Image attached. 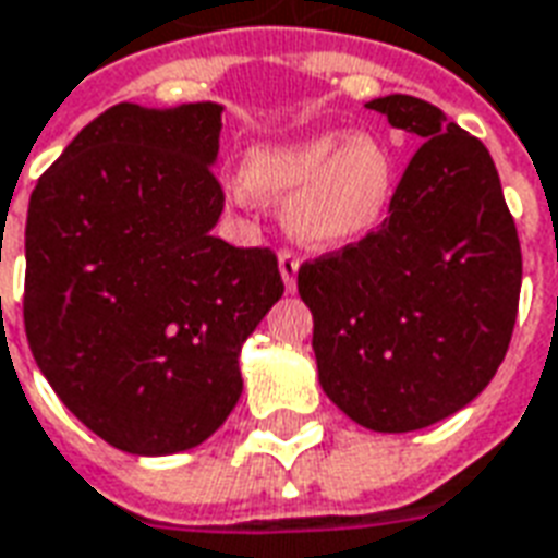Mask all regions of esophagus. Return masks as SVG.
I'll return each mask as SVG.
<instances>
[{
	"label": "esophagus",
	"mask_w": 558,
	"mask_h": 558,
	"mask_svg": "<svg viewBox=\"0 0 558 558\" xmlns=\"http://www.w3.org/2000/svg\"><path fill=\"white\" fill-rule=\"evenodd\" d=\"M278 263H280V278H283V283H287V290L295 292V280H299V257L292 254L290 247H280L278 254Z\"/></svg>",
	"instance_id": "34e87169"
}]
</instances>
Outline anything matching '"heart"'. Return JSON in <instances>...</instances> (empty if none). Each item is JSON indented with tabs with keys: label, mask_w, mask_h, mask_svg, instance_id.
<instances>
[{
	"label": "heart",
	"mask_w": 558,
	"mask_h": 558,
	"mask_svg": "<svg viewBox=\"0 0 558 558\" xmlns=\"http://www.w3.org/2000/svg\"><path fill=\"white\" fill-rule=\"evenodd\" d=\"M396 192V156L375 135L328 130L247 156L242 201H287V230L307 247H342L381 225Z\"/></svg>",
	"instance_id": "b5f03b06"
}]
</instances>
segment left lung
I'll list each match as a JSON object with an SVG mask.
<instances>
[{
    "instance_id": "8db88e82",
    "label": "left lung",
    "mask_w": 558,
    "mask_h": 558,
    "mask_svg": "<svg viewBox=\"0 0 558 558\" xmlns=\"http://www.w3.org/2000/svg\"><path fill=\"white\" fill-rule=\"evenodd\" d=\"M420 138L387 218L301 263L319 384L373 432H416L473 402L509 352L521 242L485 144L420 97L366 102Z\"/></svg>"
}]
</instances>
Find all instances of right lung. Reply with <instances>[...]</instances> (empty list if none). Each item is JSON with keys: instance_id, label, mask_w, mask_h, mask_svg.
<instances>
[{"instance_id": "right-lung-1", "label": "right lung", "mask_w": 558, "mask_h": 558, "mask_svg": "<svg viewBox=\"0 0 558 558\" xmlns=\"http://www.w3.org/2000/svg\"><path fill=\"white\" fill-rule=\"evenodd\" d=\"M221 106L121 102L37 180L23 322L52 390L132 456L204 444L242 396L239 349L283 295L271 247L213 236Z\"/></svg>"}]
</instances>
